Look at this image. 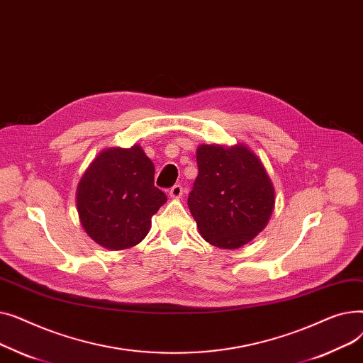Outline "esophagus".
Returning a JSON list of instances; mask_svg holds the SVG:
<instances>
[{"label": "esophagus", "instance_id": "1", "mask_svg": "<svg viewBox=\"0 0 363 363\" xmlns=\"http://www.w3.org/2000/svg\"><path fill=\"white\" fill-rule=\"evenodd\" d=\"M182 193H184V188H182V185H179V184H175L174 186H172V188L169 189L170 197H174V199H179V197L182 196Z\"/></svg>", "mask_w": 363, "mask_h": 363}]
</instances>
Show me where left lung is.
<instances>
[{"label": "left lung", "mask_w": 363, "mask_h": 363, "mask_svg": "<svg viewBox=\"0 0 363 363\" xmlns=\"http://www.w3.org/2000/svg\"><path fill=\"white\" fill-rule=\"evenodd\" d=\"M199 175L188 207L201 237L220 249H238L268 223L274 185L262 162L245 145L197 148Z\"/></svg>", "instance_id": "1"}]
</instances>
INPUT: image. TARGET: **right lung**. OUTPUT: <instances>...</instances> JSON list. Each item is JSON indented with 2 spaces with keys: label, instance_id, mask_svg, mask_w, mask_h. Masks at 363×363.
Masks as SVG:
<instances>
[{
  "label": "right lung",
  "instance_id": "add662e5",
  "mask_svg": "<svg viewBox=\"0 0 363 363\" xmlns=\"http://www.w3.org/2000/svg\"><path fill=\"white\" fill-rule=\"evenodd\" d=\"M164 203L166 194L155 186V164L140 145L101 151L76 193L84 230L108 250L138 244Z\"/></svg>",
  "mask_w": 363,
  "mask_h": 363
}]
</instances>
